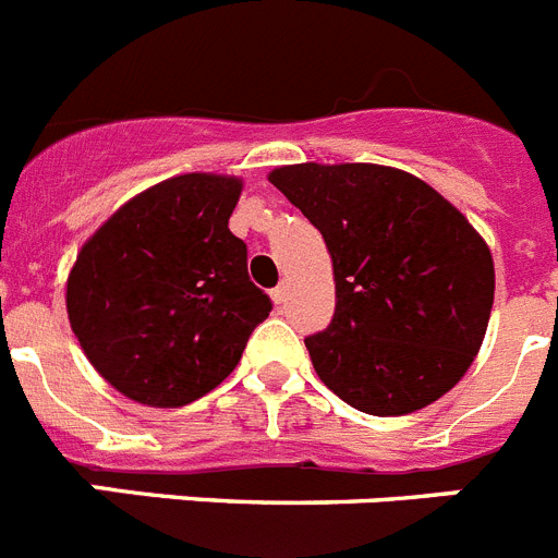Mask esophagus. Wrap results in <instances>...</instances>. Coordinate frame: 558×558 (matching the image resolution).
<instances>
[{
    "instance_id": "obj_1",
    "label": "esophagus",
    "mask_w": 558,
    "mask_h": 558,
    "mask_svg": "<svg viewBox=\"0 0 558 558\" xmlns=\"http://www.w3.org/2000/svg\"><path fill=\"white\" fill-rule=\"evenodd\" d=\"M270 299H274V304H284V299H288V288H284V284L274 288L270 290Z\"/></svg>"
}]
</instances>
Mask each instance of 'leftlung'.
I'll return each mask as SVG.
<instances>
[{"mask_svg": "<svg viewBox=\"0 0 558 558\" xmlns=\"http://www.w3.org/2000/svg\"><path fill=\"white\" fill-rule=\"evenodd\" d=\"M268 179L332 256V324L304 340L324 386L372 416H402L445 397L489 327L486 240L397 167L307 161Z\"/></svg>", "mask_w": 558, "mask_h": 558, "instance_id": "8db88e82", "label": "left lung"}]
</instances>
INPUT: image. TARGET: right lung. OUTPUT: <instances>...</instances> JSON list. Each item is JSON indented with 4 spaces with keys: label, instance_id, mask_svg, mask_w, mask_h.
<instances>
[{
    "label": "right lung",
    "instance_id": "obj_1",
    "mask_svg": "<svg viewBox=\"0 0 558 558\" xmlns=\"http://www.w3.org/2000/svg\"><path fill=\"white\" fill-rule=\"evenodd\" d=\"M243 181L175 175L122 204L66 279V313L88 363L150 408L190 405L243 357L270 299L229 231Z\"/></svg>",
    "mask_w": 558,
    "mask_h": 558
}]
</instances>
